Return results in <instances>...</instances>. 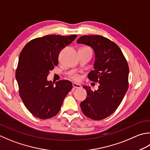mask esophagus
Segmentation results:
<instances>
[{"label": "esophagus", "instance_id": "1", "mask_svg": "<svg viewBox=\"0 0 150 150\" xmlns=\"http://www.w3.org/2000/svg\"><path fill=\"white\" fill-rule=\"evenodd\" d=\"M73 88H81V86L80 84L77 83H73Z\"/></svg>", "mask_w": 150, "mask_h": 150}]
</instances>
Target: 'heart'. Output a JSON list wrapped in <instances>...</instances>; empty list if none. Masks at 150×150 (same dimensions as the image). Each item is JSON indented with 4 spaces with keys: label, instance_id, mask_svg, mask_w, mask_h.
I'll use <instances>...</instances> for the list:
<instances>
[{
    "label": "heart",
    "instance_id": "heart-1",
    "mask_svg": "<svg viewBox=\"0 0 150 150\" xmlns=\"http://www.w3.org/2000/svg\"><path fill=\"white\" fill-rule=\"evenodd\" d=\"M73 80L75 81H80L81 77H80V76H79V75H74L73 77Z\"/></svg>",
    "mask_w": 150,
    "mask_h": 150
}]
</instances>
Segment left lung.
<instances>
[{"mask_svg": "<svg viewBox=\"0 0 150 150\" xmlns=\"http://www.w3.org/2000/svg\"><path fill=\"white\" fill-rule=\"evenodd\" d=\"M77 42L90 47L94 51V69L88 76L99 84L95 91L83 86L87 96L81 103V110L91 119L103 120L117 109L127 92L128 64L121 49L108 38L99 35L83 36Z\"/></svg>", "mask_w": 150, "mask_h": 150, "instance_id": "left-lung-1", "label": "left lung"}]
</instances>
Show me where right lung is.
<instances>
[{
    "label": "right lung",
    "instance_id": "add662e5",
    "mask_svg": "<svg viewBox=\"0 0 150 150\" xmlns=\"http://www.w3.org/2000/svg\"><path fill=\"white\" fill-rule=\"evenodd\" d=\"M77 35H48L31 40L19 57L16 78L19 95L26 108L34 116L48 119L57 115L72 83L47 80L49 71L58 64V55L73 42Z\"/></svg>",
    "mask_w": 150,
    "mask_h": 150
}]
</instances>
